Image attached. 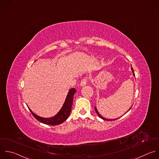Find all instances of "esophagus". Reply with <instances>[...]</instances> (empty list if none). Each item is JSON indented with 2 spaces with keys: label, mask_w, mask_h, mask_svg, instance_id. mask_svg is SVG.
I'll list each match as a JSON object with an SVG mask.
<instances>
[{
  "label": "esophagus",
  "mask_w": 159,
  "mask_h": 159,
  "mask_svg": "<svg viewBox=\"0 0 159 159\" xmlns=\"http://www.w3.org/2000/svg\"><path fill=\"white\" fill-rule=\"evenodd\" d=\"M87 82H88V78H87V77L84 78V79L81 80V82H80V86H81V87L85 86V85L87 84Z\"/></svg>",
  "instance_id": "esophagus-1"
}]
</instances>
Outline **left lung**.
Listing matches in <instances>:
<instances>
[{"label": "left lung", "mask_w": 159, "mask_h": 159, "mask_svg": "<svg viewBox=\"0 0 159 159\" xmlns=\"http://www.w3.org/2000/svg\"><path fill=\"white\" fill-rule=\"evenodd\" d=\"M131 69H132V72H133V75H134V76H135V74H134V69H133V68H132V67H131ZM131 108H132V107H130V109ZM130 109H129V111H130ZM95 112H97V114L98 116L99 117H100L101 119H102L103 120H109V121H110V120H111V121H112V120H116V119L111 120V119H105V118L102 117V116H101L99 114V113L98 112V111H97V109H96V107H95Z\"/></svg>", "instance_id": "8db88e82"}]
</instances>
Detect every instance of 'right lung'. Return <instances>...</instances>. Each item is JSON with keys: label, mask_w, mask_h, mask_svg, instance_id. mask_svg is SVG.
<instances>
[{"label": "right lung", "mask_w": 159, "mask_h": 159, "mask_svg": "<svg viewBox=\"0 0 159 159\" xmlns=\"http://www.w3.org/2000/svg\"><path fill=\"white\" fill-rule=\"evenodd\" d=\"M76 90L75 89H71L67 94V96L66 97V101L63 105L62 109L60 110V111L53 117L51 118H42L40 117L36 114H35L29 108L30 112L33 115V116L38 120L39 122L50 125H59L62 123H63L64 121H66L67 118L69 117L71 109H72V105L73 102V98L74 93H75Z\"/></svg>", "instance_id": "1"}]
</instances>
